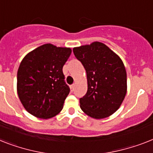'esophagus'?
<instances>
[{"instance_id": "obj_1", "label": "esophagus", "mask_w": 153, "mask_h": 153, "mask_svg": "<svg viewBox=\"0 0 153 153\" xmlns=\"http://www.w3.org/2000/svg\"><path fill=\"white\" fill-rule=\"evenodd\" d=\"M74 88H75V84H72V85L70 86V89H71V91H74Z\"/></svg>"}]
</instances>
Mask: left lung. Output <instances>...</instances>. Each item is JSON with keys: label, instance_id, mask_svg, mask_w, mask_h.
<instances>
[{"label": "left lung", "instance_id": "left-lung-1", "mask_svg": "<svg viewBox=\"0 0 153 153\" xmlns=\"http://www.w3.org/2000/svg\"><path fill=\"white\" fill-rule=\"evenodd\" d=\"M87 73L88 91L80 108L94 119L108 117L120 108L127 93V72L116 53L101 42L73 49Z\"/></svg>", "mask_w": 153, "mask_h": 153}]
</instances>
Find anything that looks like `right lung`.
<instances>
[{
	"mask_svg": "<svg viewBox=\"0 0 153 153\" xmlns=\"http://www.w3.org/2000/svg\"><path fill=\"white\" fill-rule=\"evenodd\" d=\"M72 52L69 48L41 45L24 57L17 73V92L26 110L48 119L61 112L69 87L62 67Z\"/></svg>",
	"mask_w": 153,
	"mask_h": 153,
	"instance_id": "obj_1",
	"label": "right lung"
}]
</instances>
